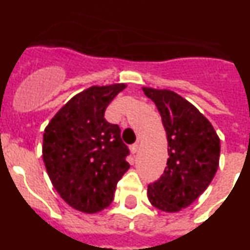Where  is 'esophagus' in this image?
Masks as SVG:
<instances>
[{"mask_svg": "<svg viewBox=\"0 0 250 250\" xmlns=\"http://www.w3.org/2000/svg\"><path fill=\"white\" fill-rule=\"evenodd\" d=\"M139 150V144H132L131 146H130V151H131V154H136Z\"/></svg>", "mask_w": 250, "mask_h": 250, "instance_id": "34e87169", "label": "esophagus"}]
</instances>
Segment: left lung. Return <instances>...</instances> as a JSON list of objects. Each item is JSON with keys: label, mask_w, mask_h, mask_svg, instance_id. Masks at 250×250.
Wrapping results in <instances>:
<instances>
[{"label": "left lung", "mask_w": 250, "mask_h": 250, "mask_svg": "<svg viewBox=\"0 0 250 250\" xmlns=\"http://www.w3.org/2000/svg\"><path fill=\"white\" fill-rule=\"evenodd\" d=\"M155 103L167 131V167L147 187L151 205L175 213L195 202L215 175L220 140L210 121L176 92L143 87Z\"/></svg>", "instance_id": "1"}]
</instances>
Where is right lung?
Returning a JSON list of instances; mask_svg holds the SVG:
<instances>
[{"label": "right lung", "instance_id": "right-lung-1", "mask_svg": "<svg viewBox=\"0 0 250 250\" xmlns=\"http://www.w3.org/2000/svg\"><path fill=\"white\" fill-rule=\"evenodd\" d=\"M125 87L114 83L83 90L57 111L43 132L42 159L51 183L79 211L92 214L109 207L130 167L120 127L104 118Z\"/></svg>", "mask_w": 250, "mask_h": 250}]
</instances>
